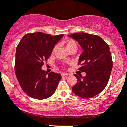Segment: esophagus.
<instances>
[{"instance_id":"34e87169","label":"esophagus","mask_w":127,"mask_h":127,"mask_svg":"<svg viewBox=\"0 0 127 127\" xmlns=\"http://www.w3.org/2000/svg\"><path fill=\"white\" fill-rule=\"evenodd\" d=\"M67 74L66 73H62L61 74V76H62V77H67Z\"/></svg>"}]
</instances>
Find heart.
I'll list each match as a JSON object with an SVG mask.
<instances>
[{
	"mask_svg": "<svg viewBox=\"0 0 127 127\" xmlns=\"http://www.w3.org/2000/svg\"><path fill=\"white\" fill-rule=\"evenodd\" d=\"M66 45L68 50H69L70 49H71L73 47H77L76 43H75V41L72 40H67V41L66 42ZM56 48V46H55V47L53 48V52H54V51H55Z\"/></svg>",
	"mask_w": 127,
	"mask_h": 127,
	"instance_id": "heart-1",
	"label": "heart"
}]
</instances>
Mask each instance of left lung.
Returning a JSON list of instances; mask_svg holds the SVG:
<instances>
[{"label": "left lung", "mask_w": 127, "mask_h": 127, "mask_svg": "<svg viewBox=\"0 0 127 127\" xmlns=\"http://www.w3.org/2000/svg\"><path fill=\"white\" fill-rule=\"evenodd\" d=\"M69 36L78 41L83 49L79 59V70L86 73L83 77L74 74L77 82L72 90L77 96L90 99L100 93L109 82L113 66L110 48L97 35L76 33Z\"/></svg>", "instance_id": "1"}]
</instances>
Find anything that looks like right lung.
<instances>
[{
  "label": "right lung",
  "mask_w": 127,
  "mask_h": 127,
  "mask_svg": "<svg viewBox=\"0 0 127 127\" xmlns=\"http://www.w3.org/2000/svg\"><path fill=\"white\" fill-rule=\"evenodd\" d=\"M63 35L28 33L17 45L15 72L21 88L28 96L42 100L51 97L56 91L61 74L51 72L47 76L41 67Z\"/></svg>",
  "instance_id": "obj_1"
}]
</instances>
